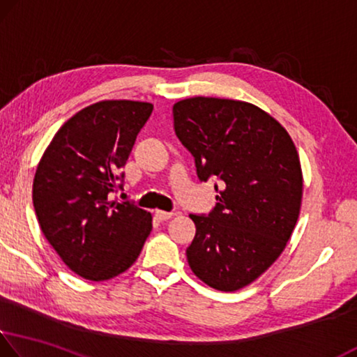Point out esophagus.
Masks as SVG:
<instances>
[{
    "mask_svg": "<svg viewBox=\"0 0 357 357\" xmlns=\"http://www.w3.org/2000/svg\"><path fill=\"white\" fill-rule=\"evenodd\" d=\"M156 218L160 222H166V220H169V218H172V215L174 213L172 212H166V211H156Z\"/></svg>",
    "mask_w": 357,
    "mask_h": 357,
    "instance_id": "esophagus-1",
    "label": "esophagus"
}]
</instances>
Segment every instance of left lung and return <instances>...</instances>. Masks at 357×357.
Returning <instances> with one entry per match:
<instances>
[{"label":"left lung","instance_id":"left-lung-1","mask_svg":"<svg viewBox=\"0 0 357 357\" xmlns=\"http://www.w3.org/2000/svg\"><path fill=\"white\" fill-rule=\"evenodd\" d=\"M174 129L201 182H220L209 215L196 225L188 265L207 286L234 292L282 254L298 220L303 177L287 130L259 107L215 97L174 105Z\"/></svg>","mask_w":357,"mask_h":357}]
</instances>
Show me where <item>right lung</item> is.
I'll use <instances>...</instances> for the list:
<instances>
[{
    "label": "right lung",
    "mask_w": 357,
    "mask_h": 357,
    "mask_svg": "<svg viewBox=\"0 0 357 357\" xmlns=\"http://www.w3.org/2000/svg\"><path fill=\"white\" fill-rule=\"evenodd\" d=\"M151 112V103L134 100L86 107L57 130L38 164L33 206L41 231L81 278L107 281L124 273L151 231L150 212L109 201L123 188L121 169Z\"/></svg>",
    "instance_id": "add662e5"
}]
</instances>
